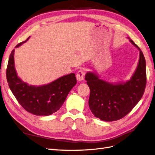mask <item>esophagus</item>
Returning <instances> with one entry per match:
<instances>
[{
  "label": "esophagus",
  "instance_id": "obj_1",
  "mask_svg": "<svg viewBox=\"0 0 155 155\" xmlns=\"http://www.w3.org/2000/svg\"><path fill=\"white\" fill-rule=\"evenodd\" d=\"M85 72L84 70H80L76 74V78H77V80L78 81H82L84 79L85 77Z\"/></svg>",
  "mask_w": 155,
  "mask_h": 155
}]
</instances>
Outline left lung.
I'll list each match as a JSON object with an SVG mask.
<instances>
[{
    "instance_id": "8db88e82",
    "label": "left lung",
    "mask_w": 155,
    "mask_h": 155,
    "mask_svg": "<svg viewBox=\"0 0 155 155\" xmlns=\"http://www.w3.org/2000/svg\"><path fill=\"white\" fill-rule=\"evenodd\" d=\"M140 51L139 61L131 79L126 83L113 85L100 80L96 74L88 72L85 79L90 89L89 106L97 118L105 121L122 119L131 111L140 100L147 84L146 61L139 46L130 40Z\"/></svg>"
}]
</instances>
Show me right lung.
Here are the masks:
<instances>
[{
    "label": "right lung",
    "mask_w": 155,
    "mask_h": 155,
    "mask_svg": "<svg viewBox=\"0 0 155 155\" xmlns=\"http://www.w3.org/2000/svg\"><path fill=\"white\" fill-rule=\"evenodd\" d=\"M26 41L17 44L16 48ZM14 54L15 50H12L6 68V80L16 100L26 111L34 115H50L56 112L77 83L75 74L64 75L42 86L28 85L17 76L14 64Z\"/></svg>",
    "instance_id": "1"
}]
</instances>
